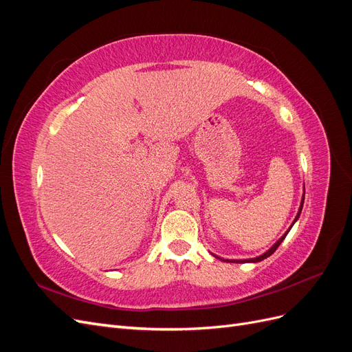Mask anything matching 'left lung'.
<instances>
[{
	"label": "left lung",
	"mask_w": 352,
	"mask_h": 352,
	"mask_svg": "<svg viewBox=\"0 0 352 352\" xmlns=\"http://www.w3.org/2000/svg\"><path fill=\"white\" fill-rule=\"evenodd\" d=\"M302 204H304V198H302V202H301V207H300V211H298V216L295 217V220L298 219V217H300V214H301V210H302ZM295 223V221H294ZM287 232H289V230H287ZM287 232L285 233V235L278 241V242H276L274 245H273V247L267 251V252H264L263 255H260V257H257V258H251L250 261H252V263H257V261H261V260H264V258H267V257H270V255L276 251V250H278V247H279V245L282 243V241L286 238V235H287ZM226 261H229V260H226ZM245 261H247V260H239V261H236V263H245Z\"/></svg>",
	"instance_id": "8db88e82"
}]
</instances>
